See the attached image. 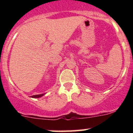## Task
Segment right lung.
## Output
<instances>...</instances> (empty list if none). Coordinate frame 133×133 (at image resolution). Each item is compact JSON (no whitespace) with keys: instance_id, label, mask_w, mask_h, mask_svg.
Here are the masks:
<instances>
[{"instance_id":"obj_1","label":"right lung","mask_w":133,"mask_h":133,"mask_svg":"<svg viewBox=\"0 0 133 133\" xmlns=\"http://www.w3.org/2000/svg\"><path fill=\"white\" fill-rule=\"evenodd\" d=\"M44 94H41V95H33V96H31L32 98H40L41 96H44Z\"/></svg>"}]
</instances>
